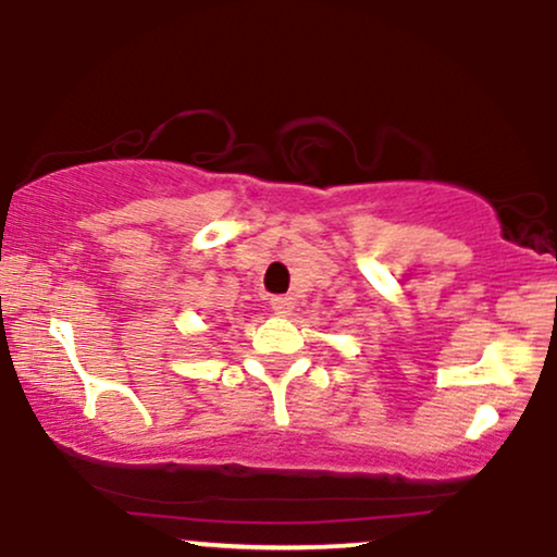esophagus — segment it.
Here are the masks:
<instances>
[{"mask_svg": "<svg viewBox=\"0 0 557 557\" xmlns=\"http://www.w3.org/2000/svg\"><path fill=\"white\" fill-rule=\"evenodd\" d=\"M270 306H272L274 314L287 317V314H290V311H293V298H287V296H274V298L270 300Z\"/></svg>", "mask_w": 557, "mask_h": 557, "instance_id": "obj_1", "label": "esophagus"}]
</instances>
